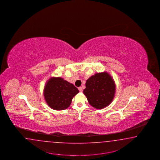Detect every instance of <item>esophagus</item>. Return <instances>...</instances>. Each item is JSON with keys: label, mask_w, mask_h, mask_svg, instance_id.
Returning a JSON list of instances; mask_svg holds the SVG:
<instances>
[{"label": "esophagus", "mask_w": 160, "mask_h": 160, "mask_svg": "<svg viewBox=\"0 0 160 160\" xmlns=\"http://www.w3.org/2000/svg\"><path fill=\"white\" fill-rule=\"evenodd\" d=\"M78 89L80 92H82V87H78Z\"/></svg>", "instance_id": "1"}]
</instances>
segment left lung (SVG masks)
I'll use <instances>...</instances> for the list:
<instances>
[{
    "label": "left lung",
    "instance_id": "1",
    "mask_svg": "<svg viewBox=\"0 0 160 160\" xmlns=\"http://www.w3.org/2000/svg\"><path fill=\"white\" fill-rule=\"evenodd\" d=\"M83 93L89 104L96 109H102L114 99L116 86L108 73L104 72L92 76L86 81Z\"/></svg>",
    "mask_w": 160,
    "mask_h": 160
}]
</instances>
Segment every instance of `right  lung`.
Instances as JSON below:
<instances>
[{
  "mask_svg": "<svg viewBox=\"0 0 160 160\" xmlns=\"http://www.w3.org/2000/svg\"><path fill=\"white\" fill-rule=\"evenodd\" d=\"M79 91L73 84L61 78H51L46 82L43 96L48 105L55 110L67 108Z\"/></svg>",
  "mask_w": 160,
  "mask_h": 160,
  "instance_id": "right-lung-1",
  "label": "right lung"
}]
</instances>
